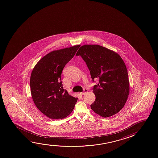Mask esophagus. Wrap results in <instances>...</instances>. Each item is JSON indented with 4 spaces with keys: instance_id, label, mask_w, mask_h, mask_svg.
I'll use <instances>...</instances> for the list:
<instances>
[{
    "instance_id": "esophagus-1",
    "label": "esophagus",
    "mask_w": 158,
    "mask_h": 158,
    "mask_svg": "<svg viewBox=\"0 0 158 158\" xmlns=\"http://www.w3.org/2000/svg\"><path fill=\"white\" fill-rule=\"evenodd\" d=\"M88 89H85L84 90V91H83V92H81V93H80V94H81V95H84V94H85L86 93H87V92H88Z\"/></svg>"
}]
</instances>
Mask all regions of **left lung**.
Wrapping results in <instances>:
<instances>
[{
	"mask_svg": "<svg viewBox=\"0 0 158 158\" xmlns=\"http://www.w3.org/2000/svg\"><path fill=\"white\" fill-rule=\"evenodd\" d=\"M81 56L92 81L99 79L93 88L96 96L91 108L104 118L110 117L122 110L130 91L126 65L118 53L98 45H84L76 53Z\"/></svg>",
	"mask_w": 158,
	"mask_h": 158,
	"instance_id": "1",
	"label": "left lung"
}]
</instances>
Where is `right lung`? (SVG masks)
Wrapping results in <instances>:
<instances>
[{
    "label": "right lung",
    "mask_w": 158,
    "mask_h": 158,
    "mask_svg": "<svg viewBox=\"0 0 158 158\" xmlns=\"http://www.w3.org/2000/svg\"><path fill=\"white\" fill-rule=\"evenodd\" d=\"M80 45L54 50L41 58L33 69L30 87L34 104L50 119H63L72 112L78 98L63 89L61 74Z\"/></svg>",
    "instance_id": "1"
}]
</instances>
